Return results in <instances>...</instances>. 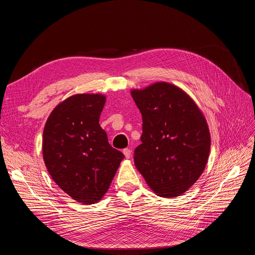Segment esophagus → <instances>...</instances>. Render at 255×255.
I'll return each instance as SVG.
<instances>
[{"instance_id":"esophagus-1","label":"esophagus","mask_w":255,"mask_h":255,"mask_svg":"<svg viewBox=\"0 0 255 255\" xmlns=\"http://www.w3.org/2000/svg\"><path fill=\"white\" fill-rule=\"evenodd\" d=\"M130 153H132V151H130L129 149H123V154H125V156L127 158H129L130 157Z\"/></svg>"}]
</instances>
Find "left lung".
<instances>
[{
  "label": "left lung",
  "mask_w": 255,
  "mask_h": 255,
  "mask_svg": "<svg viewBox=\"0 0 255 255\" xmlns=\"http://www.w3.org/2000/svg\"><path fill=\"white\" fill-rule=\"evenodd\" d=\"M130 95L142 116L135 166L156 195L181 196L207 163L211 135L204 116L186 92L169 83L134 89Z\"/></svg>",
  "instance_id": "1"
}]
</instances>
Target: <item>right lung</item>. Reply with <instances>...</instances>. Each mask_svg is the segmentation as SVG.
<instances>
[{"label":"right lung","instance_id":"1","mask_svg":"<svg viewBox=\"0 0 255 255\" xmlns=\"http://www.w3.org/2000/svg\"><path fill=\"white\" fill-rule=\"evenodd\" d=\"M103 95H74L53 110L43 129L45 167L73 200L94 204L102 199L125 158L100 127Z\"/></svg>","mask_w":255,"mask_h":255}]
</instances>
